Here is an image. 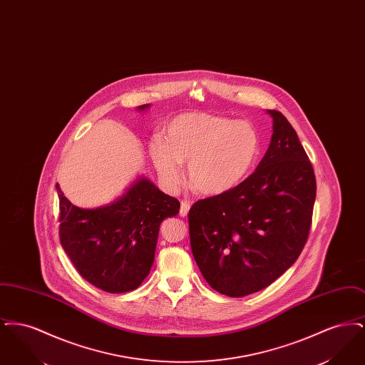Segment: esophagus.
I'll list each match as a JSON object with an SVG mask.
<instances>
[{"instance_id": "esophagus-1", "label": "esophagus", "mask_w": 365, "mask_h": 365, "mask_svg": "<svg viewBox=\"0 0 365 365\" xmlns=\"http://www.w3.org/2000/svg\"><path fill=\"white\" fill-rule=\"evenodd\" d=\"M189 210H190V204H189L187 201H182V202H180V209H179V215H180L182 217H186L187 213H189Z\"/></svg>"}]
</instances>
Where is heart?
Masks as SVG:
<instances>
[{"instance_id":"obj_1","label":"heart","mask_w":365,"mask_h":365,"mask_svg":"<svg viewBox=\"0 0 365 365\" xmlns=\"http://www.w3.org/2000/svg\"><path fill=\"white\" fill-rule=\"evenodd\" d=\"M260 135L247 122L208 113H183L150 145V156L163 182L175 189L182 180L180 164L187 163V179L205 195L235 189L250 174L260 156Z\"/></svg>"}]
</instances>
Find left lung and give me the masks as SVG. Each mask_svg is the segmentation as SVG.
<instances>
[{
  "label": "left lung",
  "mask_w": 365,
  "mask_h": 365,
  "mask_svg": "<svg viewBox=\"0 0 365 365\" xmlns=\"http://www.w3.org/2000/svg\"><path fill=\"white\" fill-rule=\"evenodd\" d=\"M269 148L235 189L189 210L191 252L209 286L228 297L260 292L284 274L308 241L316 198L312 163L279 110Z\"/></svg>",
  "instance_id": "8db88e82"
}]
</instances>
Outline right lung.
<instances>
[{
    "mask_svg": "<svg viewBox=\"0 0 365 365\" xmlns=\"http://www.w3.org/2000/svg\"><path fill=\"white\" fill-rule=\"evenodd\" d=\"M56 187L58 238L79 275L108 293L139 287L155 260L160 225L178 215L179 201L145 178L113 204L97 209L72 205Z\"/></svg>",
    "mask_w": 365,
    "mask_h": 365,
    "instance_id": "add662e5",
    "label": "right lung"
}]
</instances>
